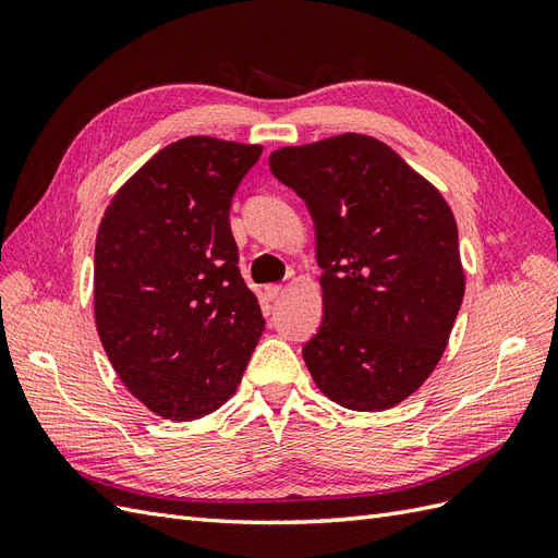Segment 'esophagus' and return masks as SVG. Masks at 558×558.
<instances>
[{"label":"esophagus","mask_w":558,"mask_h":558,"mask_svg":"<svg viewBox=\"0 0 558 558\" xmlns=\"http://www.w3.org/2000/svg\"><path fill=\"white\" fill-rule=\"evenodd\" d=\"M281 293H283V286H281V283H269V286H265V295H267L269 302L279 300Z\"/></svg>","instance_id":"esophagus-1"}]
</instances>
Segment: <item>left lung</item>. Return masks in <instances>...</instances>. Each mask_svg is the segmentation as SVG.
<instances>
[{"label":"left lung","instance_id":"8db88e82","mask_svg":"<svg viewBox=\"0 0 558 558\" xmlns=\"http://www.w3.org/2000/svg\"><path fill=\"white\" fill-rule=\"evenodd\" d=\"M316 226L324 324L302 349L320 393L347 410L396 408L449 344L465 293L459 228L445 195L367 134L269 156Z\"/></svg>","mask_w":558,"mask_h":558}]
</instances>
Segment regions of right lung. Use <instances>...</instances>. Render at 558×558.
Listing matches in <instances>:
<instances>
[{
  "instance_id": "obj_1",
  "label": "right lung",
  "mask_w": 558,
  "mask_h": 558,
  "mask_svg": "<svg viewBox=\"0 0 558 558\" xmlns=\"http://www.w3.org/2000/svg\"><path fill=\"white\" fill-rule=\"evenodd\" d=\"M260 154L205 134L172 142L116 191L99 223V342L128 391L162 418L221 408L265 330L228 218Z\"/></svg>"
}]
</instances>
